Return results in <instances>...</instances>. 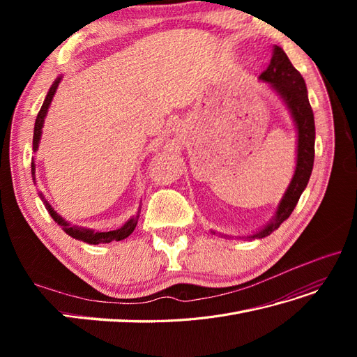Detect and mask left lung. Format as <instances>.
I'll return each instance as SVG.
<instances>
[{
  "label": "left lung",
  "instance_id": "left-lung-1",
  "mask_svg": "<svg viewBox=\"0 0 357 357\" xmlns=\"http://www.w3.org/2000/svg\"><path fill=\"white\" fill-rule=\"evenodd\" d=\"M259 79L271 84V88L282 96L291 113V117H294L298 131V158L295 174L291 177L283 199L278 204L273 220L262 231L247 236V238H264V236L274 232L289 218L296 207L301 193L308 185L312 164H314L316 126L314 114H312L308 101L307 86L301 73L291 66L282 47H273L271 62H269L268 68L259 75Z\"/></svg>",
  "mask_w": 357,
  "mask_h": 357
}]
</instances>
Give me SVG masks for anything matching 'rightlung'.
<instances>
[{"mask_svg": "<svg viewBox=\"0 0 357 357\" xmlns=\"http://www.w3.org/2000/svg\"><path fill=\"white\" fill-rule=\"evenodd\" d=\"M59 82H61V77H58V79L55 80V83H53V84L50 86V89H49V92H47V95H46V100H45V102H43L41 109H40V112H38V114H37L36 125H34V138H32V150H34V152H37V149H38V143H40V138H41L43 123H45V117H46V114H47L50 102H52V100H53V95H55V92H56V89H58ZM31 172H32V178L36 180V164H34V162H32V164H31ZM40 197H41L43 201H45V198H43L41 193H40ZM45 204H46V208H47V211L50 213L53 220H55L58 225H61L63 231H66L70 236H73V238L84 241V243H88V244H100V243H112V241L125 240L126 236H129V235H131V234L134 232L135 226H137V222H138V214H137L135 218L129 219V220H128L123 226H121V228H119V229L107 231V232H95V231H92V229H84V228H77V226H71L70 223H67L66 220H63L55 210H53V208L50 207L47 201H45Z\"/></svg>", "mask_w": 357, "mask_h": 357, "instance_id": "add662e5", "label": "right lung"}]
</instances>
